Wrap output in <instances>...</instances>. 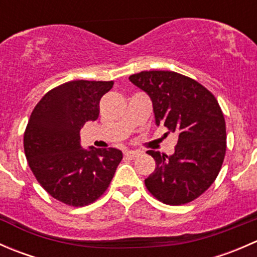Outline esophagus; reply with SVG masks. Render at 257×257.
Instances as JSON below:
<instances>
[{"mask_svg":"<svg viewBox=\"0 0 257 257\" xmlns=\"http://www.w3.org/2000/svg\"><path fill=\"white\" fill-rule=\"evenodd\" d=\"M139 155V152H134V150H126L124 152V157L129 158V159H136Z\"/></svg>","mask_w":257,"mask_h":257,"instance_id":"esophagus-1","label":"esophagus"}]
</instances>
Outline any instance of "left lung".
<instances>
[{
  "mask_svg": "<svg viewBox=\"0 0 257 257\" xmlns=\"http://www.w3.org/2000/svg\"><path fill=\"white\" fill-rule=\"evenodd\" d=\"M129 80L152 99L155 124L178 137L170 157L148 150L157 167L145 186L168 205L190 203L208 190L224 162L226 125L221 108L204 85L177 72L144 71Z\"/></svg>",
  "mask_w": 257,
  "mask_h": 257,
  "instance_id": "left-lung-1",
  "label": "left lung"
}]
</instances>
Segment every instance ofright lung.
I'll list each match as a JSON object with an SVG mask.
<instances>
[{
    "mask_svg": "<svg viewBox=\"0 0 257 257\" xmlns=\"http://www.w3.org/2000/svg\"><path fill=\"white\" fill-rule=\"evenodd\" d=\"M113 80H72L43 95L23 137L28 165L51 196L71 206H84L108 189L123 159L119 149H83L79 132L99 115V100Z\"/></svg>",
    "mask_w": 257,
    "mask_h": 257,
    "instance_id": "add662e5",
    "label": "right lung"
}]
</instances>
